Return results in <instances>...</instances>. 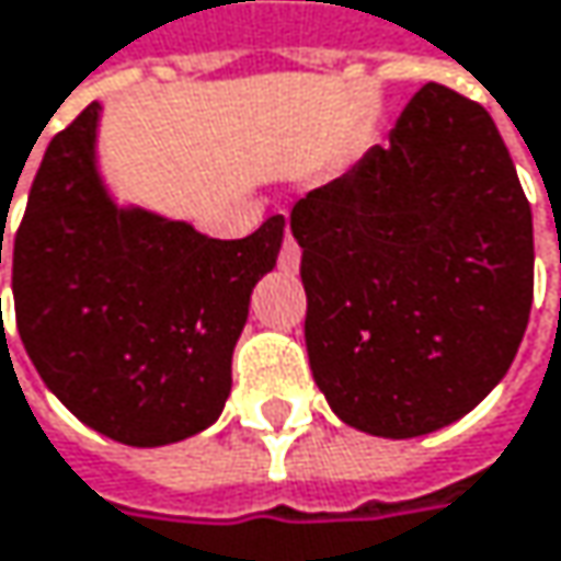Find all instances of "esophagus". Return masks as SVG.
Segmentation results:
<instances>
[{
  "mask_svg": "<svg viewBox=\"0 0 561 561\" xmlns=\"http://www.w3.org/2000/svg\"><path fill=\"white\" fill-rule=\"evenodd\" d=\"M298 266H301V247L295 243V237H291V233H285V240H282V250H279V270L282 273H298Z\"/></svg>",
  "mask_w": 561,
  "mask_h": 561,
  "instance_id": "34e87169",
  "label": "esophagus"
}]
</instances>
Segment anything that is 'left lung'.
Returning <instances> with one entry per match:
<instances>
[{"mask_svg":"<svg viewBox=\"0 0 561 561\" xmlns=\"http://www.w3.org/2000/svg\"><path fill=\"white\" fill-rule=\"evenodd\" d=\"M305 343L333 414L408 439L466 417L534 305V215L479 102L427 82L388 147L291 208Z\"/></svg>","mask_w":561,"mask_h":561,"instance_id":"1","label":"left lung"}]
</instances>
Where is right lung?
Segmentation results:
<instances>
[{
	"label": "right lung",
	"instance_id": "add662e5",
	"mask_svg": "<svg viewBox=\"0 0 561 561\" xmlns=\"http://www.w3.org/2000/svg\"><path fill=\"white\" fill-rule=\"evenodd\" d=\"M99 115L92 102L60 130L31 182L12 243L15 321L37 376L85 427L167 446L221 417L230 356L285 218L215 240L115 205L95 163Z\"/></svg>",
	"mask_w": 561,
	"mask_h": 561
}]
</instances>
